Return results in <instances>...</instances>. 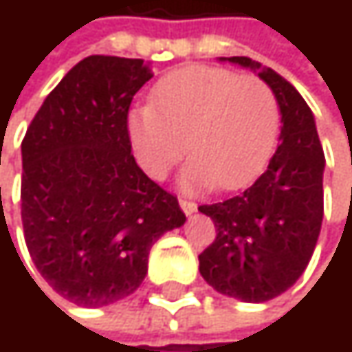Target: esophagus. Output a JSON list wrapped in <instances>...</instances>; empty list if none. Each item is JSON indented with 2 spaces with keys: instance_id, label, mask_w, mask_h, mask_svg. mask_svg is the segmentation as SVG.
<instances>
[{
  "instance_id": "34e87169",
  "label": "esophagus",
  "mask_w": 352,
  "mask_h": 352,
  "mask_svg": "<svg viewBox=\"0 0 352 352\" xmlns=\"http://www.w3.org/2000/svg\"><path fill=\"white\" fill-rule=\"evenodd\" d=\"M179 206H181V210H183L187 216H189V214H193V212L197 210V204H195V201H191V199H183V197L179 199Z\"/></svg>"
}]
</instances>
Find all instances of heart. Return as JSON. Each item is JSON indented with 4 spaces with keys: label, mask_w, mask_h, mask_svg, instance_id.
Wrapping results in <instances>:
<instances>
[{
    "label": "heart",
    "mask_w": 352,
    "mask_h": 352,
    "mask_svg": "<svg viewBox=\"0 0 352 352\" xmlns=\"http://www.w3.org/2000/svg\"><path fill=\"white\" fill-rule=\"evenodd\" d=\"M126 128L134 159L148 177L165 179L187 148L191 159L181 185L228 191L245 187L269 161L279 104L256 75L191 65L159 79L151 106L134 107Z\"/></svg>",
    "instance_id": "1"
}]
</instances>
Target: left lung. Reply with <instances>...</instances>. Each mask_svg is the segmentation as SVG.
Instances as JSON below:
<instances>
[{
  "label": "left lung",
  "mask_w": 352,
  "mask_h": 352,
  "mask_svg": "<svg viewBox=\"0 0 352 352\" xmlns=\"http://www.w3.org/2000/svg\"><path fill=\"white\" fill-rule=\"evenodd\" d=\"M222 60L258 73L277 98L283 126L267 171L245 193L199 206L216 226L214 243L199 254V273L224 296L267 302L300 279L316 248L324 151L312 109L289 81L248 56Z\"/></svg>",
  "instance_id": "1"
}]
</instances>
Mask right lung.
<instances>
[{
    "mask_svg": "<svg viewBox=\"0 0 352 352\" xmlns=\"http://www.w3.org/2000/svg\"><path fill=\"white\" fill-rule=\"evenodd\" d=\"M151 77L142 58L91 54L48 94L22 140L28 252L44 281L83 308L134 294L151 246L185 224L128 140L132 98Z\"/></svg>",
    "mask_w": 352,
    "mask_h": 352,
    "instance_id": "obj_1",
    "label": "right lung"
}]
</instances>
